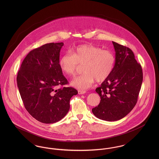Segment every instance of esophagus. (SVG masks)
Segmentation results:
<instances>
[{
	"instance_id": "esophagus-1",
	"label": "esophagus",
	"mask_w": 159,
	"mask_h": 159,
	"mask_svg": "<svg viewBox=\"0 0 159 159\" xmlns=\"http://www.w3.org/2000/svg\"><path fill=\"white\" fill-rule=\"evenodd\" d=\"M85 93H86V91H83V90H79L78 91V93L79 95H82V94H84Z\"/></svg>"
}]
</instances>
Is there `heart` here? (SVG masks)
<instances>
[{
  "mask_svg": "<svg viewBox=\"0 0 159 159\" xmlns=\"http://www.w3.org/2000/svg\"><path fill=\"white\" fill-rule=\"evenodd\" d=\"M115 57L108 50L92 45H82L64 54L59 61L61 70L66 75H75L79 65L83 66V75L75 78L71 85L76 88L86 89L96 80L102 82L111 75L114 68Z\"/></svg>",
  "mask_w": 159,
  "mask_h": 159,
  "instance_id": "b5f03b06",
  "label": "heart"
}]
</instances>
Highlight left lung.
Wrapping results in <instances>:
<instances>
[{
  "label": "left lung",
  "mask_w": 159,
  "mask_h": 159,
  "mask_svg": "<svg viewBox=\"0 0 159 159\" xmlns=\"http://www.w3.org/2000/svg\"><path fill=\"white\" fill-rule=\"evenodd\" d=\"M115 63L109 77L95 91L101 98L92 111L99 119L119 120L129 113L136 105L143 83V70L134 53L128 47L112 42Z\"/></svg>",
  "instance_id": "1"
}]
</instances>
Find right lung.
<instances>
[{"mask_svg":"<svg viewBox=\"0 0 159 159\" xmlns=\"http://www.w3.org/2000/svg\"><path fill=\"white\" fill-rule=\"evenodd\" d=\"M62 42L46 43L31 51L18 71L16 81L25 109L43 123L60 121L67 114L70 100L78 92L68 83L59 61Z\"/></svg>","mask_w":159,"mask_h":159,"instance_id":"right-lung-1","label":"right lung"}]
</instances>
